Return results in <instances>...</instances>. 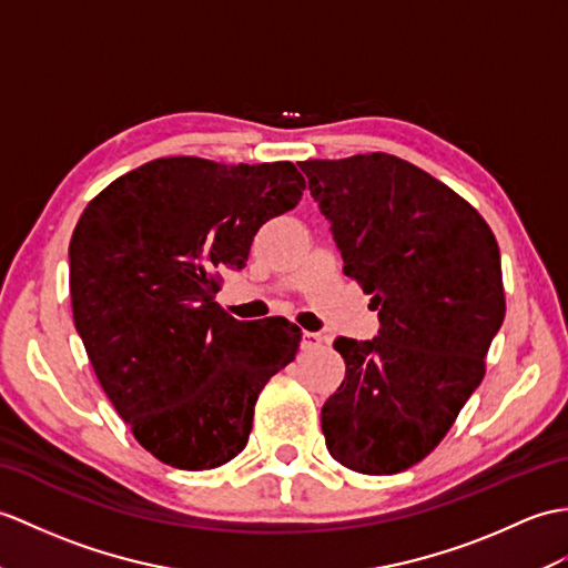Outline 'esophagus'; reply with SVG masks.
Listing matches in <instances>:
<instances>
[{
    "label": "esophagus",
    "mask_w": 568,
    "mask_h": 568,
    "mask_svg": "<svg viewBox=\"0 0 568 568\" xmlns=\"http://www.w3.org/2000/svg\"><path fill=\"white\" fill-rule=\"evenodd\" d=\"M322 344H324V336L322 334L302 332V341H300L302 351H316V348H322Z\"/></svg>",
    "instance_id": "34e87169"
}]
</instances>
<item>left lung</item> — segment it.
<instances>
[{
  "mask_svg": "<svg viewBox=\"0 0 568 568\" xmlns=\"http://www.w3.org/2000/svg\"><path fill=\"white\" fill-rule=\"evenodd\" d=\"M300 169L379 316L373 341H334L346 377L322 408L326 447L353 471L397 474L435 450L484 379L506 316L496 236L465 197L394 154Z\"/></svg>",
  "mask_w": 568,
  "mask_h": 568,
  "instance_id": "8db88e82",
  "label": "left lung"
}]
</instances>
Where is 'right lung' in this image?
<instances>
[{"mask_svg": "<svg viewBox=\"0 0 568 568\" xmlns=\"http://www.w3.org/2000/svg\"><path fill=\"white\" fill-rule=\"evenodd\" d=\"M302 191L293 162L166 156L109 183L79 217L77 334L105 397L164 465L201 471L240 455L261 389L295 361V324L236 322L215 295L222 271H242L261 224Z\"/></svg>", "mask_w": 568, "mask_h": 568, "instance_id": "right-lung-1", "label": "right lung"}]
</instances>
